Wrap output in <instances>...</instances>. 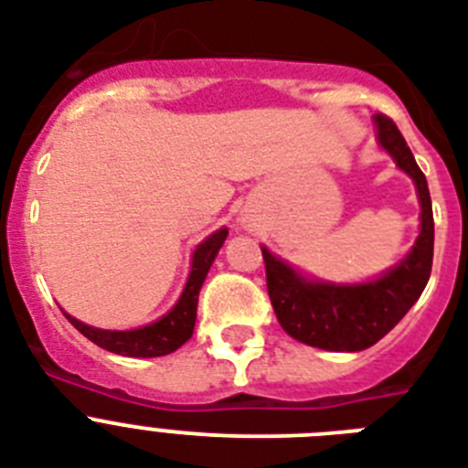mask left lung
Wrapping results in <instances>:
<instances>
[{
  "mask_svg": "<svg viewBox=\"0 0 468 468\" xmlns=\"http://www.w3.org/2000/svg\"><path fill=\"white\" fill-rule=\"evenodd\" d=\"M378 145L415 182L420 198V235L406 260L384 277L367 284H323L308 282L289 264L262 248L267 292L279 325L293 340L330 352H359L377 345L420 299L432 271L435 220L428 179L418 167L406 138L388 116H374Z\"/></svg>",
  "mask_w": 468,
  "mask_h": 468,
  "instance_id": "obj_1",
  "label": "left lung"
}]
</instances>
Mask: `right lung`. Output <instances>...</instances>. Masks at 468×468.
<instances>
[{
  "label": "right lung",
  "mask_w": 468,
  "mask_h": 468,
  "mask_svg": "<svg viewBox=\"0 0 468 468\" xmlns=\"http://www.w3.org/2000/svg\"><path fill=\"white\" fill-rule=\"evenodd\" d=\"M228 238L226 228H220L213 235H208L197 250H194V260H191V271L184 286L182 296L175 303V308L162 315L160 320L143 325L138 330H101V327H91L82 320L72 318L65 313V318L80 330V333L91 340L99 347L109 349L113 355L123 356H165L175 352L189 340L194 333V323H197V303L198 292L204 284L206 274L211 270L213 260L223 248Z\"/></svg>",
  "instance_id": "obj_1"
}]
</instances>
